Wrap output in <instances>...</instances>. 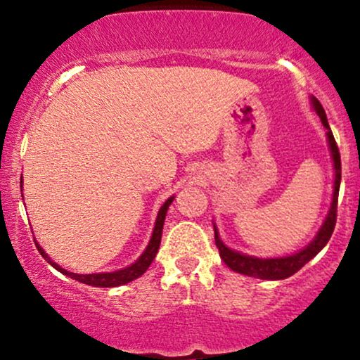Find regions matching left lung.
<instances>
[{
  "mask_svg": "<svg viewBox=\"0 0 360 360\" xmlns=\"http://www.w3.org/2000/svg\"><path fill=\"white\" fill-rule=\"evenodd\" d=\"M313 108L320 117L321 123L326 128V137H328V146L332 150L333 157V167H335V186H333V200L332 206H330L328 217L323 225H321L320 232L316 233L315 240L309 243L308 247H304L303 250H300L298 254L288 255V257H279V259H257L250 257V255H243L240 252H235L229 249L226 245H223L217 232V226H214V243H217L218 252H220V257L230 269L238 272V274L250 276V278H259V279H269V281H278V279H286L289 276H292L295 272H298L304 264L309 262L315 255L326 245V242L332 237L333 229H335L337 223V203H338V189H340V177H342V164H340V152H338L337 142L333 139L332 130H330L328 122H326V115L323 106L320 105V101L316 98H311Z\"/></svg>",
  "mask_w": 360,
  "mask_h": 360,
  "instance_id": "8db88e82",
  "label": "left lung"
}]
</instances>
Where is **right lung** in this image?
I'll use <instances>...</instances> for the list:
<instances>
[{"mask_svg":"<svg viewBox=\"0 0 360 360\" xmlns=\"http://www.w3.org/2000/svg\"><path fill=\"white\" fill-rule=\"evenodd\" d=\"M172 200H174V196H171L169 200L160 206L159 210V214H157V220H155V226H154V233H152V238L150 242H148L146 252H143L142 255H140V259L137 260L135 264H131V266H128L127 269H122V271H115V272H101V274H74V272H69L65 269H62L60 266H57L56 262H52L51 257H49L45 252L40 249L39 243H35L37 249H39L40 255L47 260L51 266L56 267L57 271L62 272V274L69 276V278L79 281V283H84L88 284V286H96V288H115V286H122V284H127L130 283V281L140 278V276L143 274L148 269V266L152 264V260L155 259V254L157 250H159V245H160V238H162V229H164V220H166V213H167V208L169 205L172 203Z\"/></svg>","mask_w":360,"mask_h":360,"instance_id":"obj_1","label":"right lung"}]
</instances>
